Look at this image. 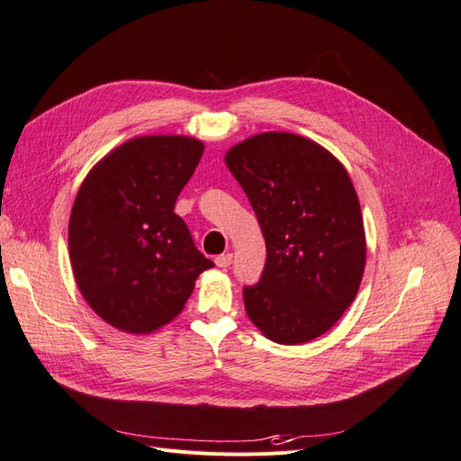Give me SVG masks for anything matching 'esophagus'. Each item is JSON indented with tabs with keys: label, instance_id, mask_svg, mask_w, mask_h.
I'll return each mask as SVG.
<instances>
[{
	"label": "esophagus",
	"instance_id": "obj_1",
	"mask_svg": "<svg viewBox=\"0 0 461 461\" xmlns=\"http://www.w3.org/2000/svg\"><path fill=\"white\" fill-rule=\"evenodd\" d=\"M231 255L230 252H226V255H218L216 258H214V262H216V266L218 268H221V270H226V268H230V264H231Z\"/></svg>",
	"mask_w": 461,
	"mask_h": 461
}]
</instances>
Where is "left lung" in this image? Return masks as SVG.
Segmentation results:
<instances>
[{
  "label": "left lung",
  "instance_id": "obj_1",
  "mask_svg": "<svg viewBox=\"0 0 461 461\" xmlns=\"http://www.w3.org/2000/svg\"><path fill=\"white\" fill-rule=\"evenodd\" d=\"M266 241L245 310L262 335L303 345L330 331L356 299L366 268L360 201L347 168L321 145L264 131L226 153Z\"/></svg>",
  "mask_w": 461,
  "mask_h": 461
}]
</instances>
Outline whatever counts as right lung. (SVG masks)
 <instances>
[{
    "label": "right lung",
    "instance_id": "1",
    "mask_svg": "<svg viewBox=\"0 0 461 461\" xmlns=\"http://www.w3.org/2000/svg\"><path fill=\"white\" fill-rule=\"evenodd\" d=\"M187 136H140L86 176L68 221L77 285L95 314L124 333L157 331L184 310L214 266L174 212L203 157Z\"/></svg>",
    "mask_w": 461,
    "mask_h": 461
}]
</instances>
